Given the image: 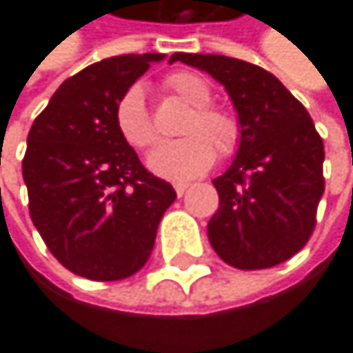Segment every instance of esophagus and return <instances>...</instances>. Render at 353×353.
<instances>
[{
	"label": "esophagus",
	"mask_w": 353,
	"mask_h": 353,
	"mask_svg": "<svg viewBox=\"0 0 353 353\" xmlns=\"http://www.w3.org/2000/svg\"><path fill=\"white\" fill-rule=\"evenodd\" d=\"M173 188H175V192H178V196H182V194L186 192V188H188V184H184V182H178V184H175Z\"/></svg>",
	"instance_id": "obj_1"
}]
</instances>
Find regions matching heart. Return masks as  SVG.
I'll return each mask as SVG.
<instances>
[{"instance_id":"b5f03b06","label":"heart","mask_w":353,"mask_h":353,"mask_svg":"<svg viewBox=\"0 0 353 353\" xmlns=\"http://www.w3.org/2000/svg\"><path fill=\"white\" fill-rule=\"evenodd\" d=\"M167 86L175 97L194 110L186 116L182 127L186 137L161 143L148 159V167L165 180L184 182L199 178L214 165L216 148L222 157L233 154L239 145L241 131L235 116L210 105L212 88L203 76L178 72L169 76ZM114 120L120 137L137 150H145L157 141V129L148 112L145 90L141 84H133L123 92L116 103Z\"/></svg>"}]
</instances>
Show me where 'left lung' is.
Masks as SVG:
<instances>
[{
  "instance_id": "1",
  "label": "left lung",
  "mask_w": 353,
  "mask_h": 353,
  "mask_svg": "<svg viewBox=\"0 0 353 353\" xmlns=\"http://www.w3.org/2000/svg\"><path fill=\"white\" fill-rule=\"evenodd\" d=\"M228 92L239 150L214 180L220 208L208 237L220 259L243 271L286 263L309 241L324 194V143L303 103L273 74L222 54L178 52Z\"/></svg>"
}]
</instances>
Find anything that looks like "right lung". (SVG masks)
<instances>
[{"instance_id": "add662e5", "label": "right lung", "mask_w": 353, "mask_h": 353, "mask_svg": "<svg viewBox=\"0 0 353 353\" xmlns=\"http://www.w3.org/2000/svg\"><path fill=\"white\" fill-rule=\"evenodd\" d=\"M163 59L145 52L88 65L57 88L29 131L23 178L31 220L54 259L86 279L137 273L175 201L173 186L139 163L114 120L123 92Z\"/></svg>"}]
</instances>
